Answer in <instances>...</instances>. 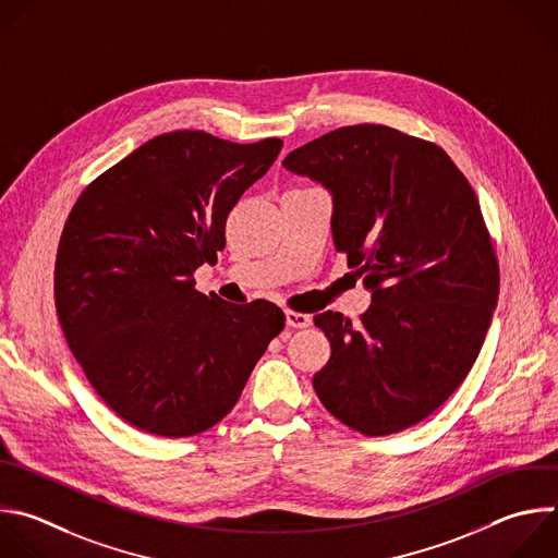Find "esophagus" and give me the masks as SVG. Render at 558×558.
I'll return each instance as SVG.
<instances>
[{
	"mask_svg": "<svg viewBox=\"0 0 558 558\" xmlns=\"http://www.w3.org/2000/svg\"><path fill=\"white\" fill-rule=\"evenodd\" d=\"M284 319H287V326L291 328H306L311 324V317L298 311H284Z\"/></svg>",
	"mask_w": 558,
	"mask_h": 558,
	"instance_id": "1",
	"label": "esophagus"
}]
</instances>
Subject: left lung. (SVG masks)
Wrapping results in <instances>:
<instances>
[{
	"label": "left lung",
	"instance_id": "1",
	"mask_svg": "<svg viewBox=\"0 0 558 558\" xmlns=\"http://www.w3.org/2000/svg\"><path fill=\"white\" fill-rule=\"evenodd\" d=\"M282 166L332 197V241L373 291L352 324L319 313L330 359L322 405L365 436L403 432L464 381L499 295V265L477 197L436 144L384 124L335 129Z\"/></svg>",
	"mask_w": 558,
	"mask_h": 558
}]
</instances>
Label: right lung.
Instances as JSON below:
<instances>
[{
	"mask_svg": "<svg viewBox=\"0 0 558 558\" xmlns=\"http://www.w3.org/2000/svg\"><path fill=\"white\" fill-rule=\"evenodd\" d=\"M280 148L278 137L163 133L72 208L54 269L59 322L92 388L129 425L163 438L210 429L284 328L276 304H230L193 280L226 247L228 215Z\"/></svg>",
	"mask_w": 558,
	"mask_h": 558,
	"instance_id": "1",
	"label": "right lung"
}]
</instances>
